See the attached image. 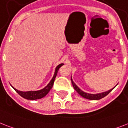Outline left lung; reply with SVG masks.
<instances>
[{"instance_id":"1","label":"left lung","mask_w":128,"mask_h":128,"mask_svg":"<svg viewBox=\"0 0 128 128\" xmlns=\"http://www.w3.org/2000/svg\"><path fill=\"white\" fill-rule=\"evenodd\" d=\"M71 81H72V85H73V87L75 89V90L79 93V94H80L81 96H83L84 98H88V99H89V100H99L100 98H103L105 96H106L114 88L112 89H110L109 91H106V92H103V93H97V94H89V93H85L83 91H82L80 88L78 87V86L75 84L74 82H73L72 80V79L71 78Z\"/></svg>"}]
</instances>
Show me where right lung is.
Returning a JSON list of instances; mask_svg holds the SVG:
<instances>
[{"label":"right lung","mask_w":128,"mask_h":128,"mask_svg":"<svg viewBox=\"0 0 128 128\" xmlns=\"http://www.w3.org/2000/svg\"><path fill=\"white\" fill-rule=\"evenodd\" d=\"M63 65H64V64H60L56 66V69H55L54 74L53 76V78H52L50 82L48 83V84L45 88H43V89H40V90H39V91H20L17 90V89H15L14 88H13L12 86V87L21 96H22L23 98L28 99V100H36V99H39V98H42V97H44V96H46V94H48V93L49 92L50 90L52 89V86H53L55 78H56V77L57 73H58V71L59 68H60L62 66H63Z\"/></svg>","instance_id":"add662e5"}]
</instances>
